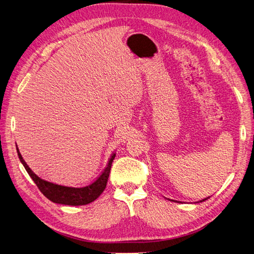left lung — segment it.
<instances>
[{
	"mask_svg": "<svg viewBox=\"0 0 254 254\" xmlns=\"http://www.w3.org/2000/svg\"><path fill=\"white\" fill-rule=\"evenodd\" d=\"M207 198H208V197H207ZM207 198H203L202 201H199V202H203V201H205V199H207ZM176 202H177V201H176ZM178 203H179V202H178Z\"/></svg>",
	"mask_w": 254,
	"mask_h": 254,
	"instance_id": "obj_1",
	"label": "left lung"
}]
</instances>
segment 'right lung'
Here are the masks:
<instances>
[{
    "label": "right lung",
    "instance_id": "right-lung-1",
    "mask_svg": "<svg viewBox=\"0 0 254 254\" xmlns=\"http://www.w3.org/2000/svg\"><path fill=\"white\" fill-rule=\"evenodd\" d=\"M17 154L21 164H23L25 167L26 171L28 172V175L30 176L31 179L34 180L38 189H39L40 192L44 194L47 198H49L53 203L64 204V205H74V206L91 203L93 201H95V199L98 197L102 192H104L105 188L107 186L108 178H109L112 161L116 157V154H113L111 156V158L109 159V163H108L104 172H102V174L97 178V180L91 183V185L84 188H69V187L55 185V183L42 180L41 178L35 175L29 167L27 166L26 161L23 159V157H21L18 148H17Z\"/></svg>",
    "mask_w": 254,
    "mask_h": 254
}]
</instances>
